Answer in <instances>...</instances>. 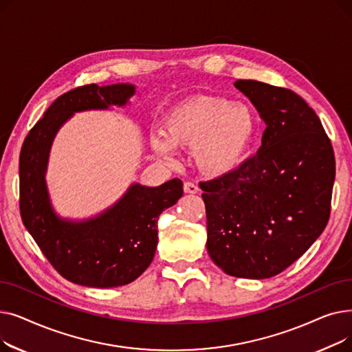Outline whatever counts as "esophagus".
Returning a JSON list of instances; mask_svg holds the SVG:
<instances>
[{
    "mask_svg": "<svg viewBox=\"0 0 352 352\" xmlns=\"http://www.w3.org/2000/svg\"><path fill=\"white\" fill-rule=\"evenodd\" d=\"M184 192H187V194H198L199 188H198V186H195L194 182H186V184H184Z\"/></svg>",
    "mask_w": 352,
    "mask_h": 352,
    "instance_id": "esophagus-1",
    "label": "esophagus"
}]
</instances>
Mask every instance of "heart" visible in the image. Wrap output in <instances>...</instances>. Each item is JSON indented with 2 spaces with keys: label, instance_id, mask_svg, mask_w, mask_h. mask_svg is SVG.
Segmentation results:
<instances>
[{
  "label": "heart",
  "instance_id": "obj_1",
  "mask_svg": "<svg viewBox=\"0 0 352 352\" xmlns=\"http://www.w3.org/2000/svg\"><path fill=\"white\" fill-rule=\"evenodd\" d=\"M256 129V116L248 104L199 96L175 105L164 118V134H153L150 144L168 162L175 160L174 146L192 150L201 174L223 177L247 158Z\"/></svg>",
  "mask_w": 352,
  "mask_h": 352
}]
</instances>
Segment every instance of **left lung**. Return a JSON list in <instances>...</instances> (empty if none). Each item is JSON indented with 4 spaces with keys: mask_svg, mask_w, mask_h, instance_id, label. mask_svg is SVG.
Masks as SVG:
<instances>
[{
    "mask_svg": "<svg viewBox=\"0 0 352 352\" xmlns=\"http://www.w3.org/2000/svg\"><path fill=\"white\" fill-rule=\"evenodd\" d=\"M234 85L267 128L254 157L199 184L207 250L226 274L264 280L297 261L324 231L336 158L316 111L298 94L254 80Z\"/></svg>",
    "mask_w": 352,
    "mask_h": 352,
    "instance_id": "1",
    "label": "left lung"
}]
</instances>
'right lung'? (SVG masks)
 <instances>
[{
  "label": "right lung",
  "instance_id": "right-lung-1",
  "mask_svg": "<svg viewBox=\"0 0 352 352\" xmlns=\"http://www.w3.org/2000/svg\"><path fill=\"white\" fill-rule=\"evenodd\" d=\"M134 94L135 85L128 82L71 89L50 105L23 144V223L52 267L74 284L113 288L137 280L155 255L160 214L182 197V182L174 178L160 187L134 182L116 204L84 219L64 218L51 204L45 174L60 128L76 113L125 107Z\"/></svg>",
  "mask_w": 352,
  "mask_h": 352
}]
</instances>
